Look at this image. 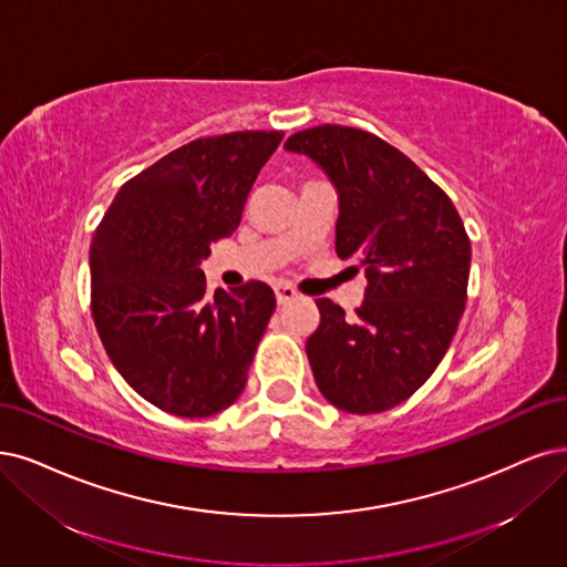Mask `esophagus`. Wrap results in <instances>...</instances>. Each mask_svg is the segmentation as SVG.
Returning a JSON list of instances; mask_svg holds the SVG:
<instances>
[{
	"mask_svg": "<svg viewBox=\"0 0 567 567\" xmlns=\"http://www.w3.org/2000/svg\"><path fill=\"white\" fill-rule=\"evenodd\" d=\"M299 295H297V289L295 287H289V285H276V299H278V303L282 306V303H289V301H295Z\"/></svg>",
	"mask_w": 567,
	"mask_h": 567,
	"instance_id": "esophagus-1",
	"label": "esophagus"
}]
</instances>
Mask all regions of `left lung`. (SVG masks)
<instances>
[{
  "mask_svg": "<svg viewBox=\"0 0 567 567\" xmlns=\"http://www.w3.org/2000/svg\"><path fill=\"white\" fill-rule=\"evenodd\" d=\"M316 161L339 194L337 255L358 259L367 291L354 316L318 299L306 341L324 400L381 413L421 388L455 337L467 301L472 245L451 198L379 135L316 125L285 142Z\"/></svg>",
  "mask_w": 567,
  "mask_h": 567,
  "instance_id": "8db88e82",
  "label": "left lung"
}]
</instances>
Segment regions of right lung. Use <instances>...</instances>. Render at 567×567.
I'll use <instances>...</instances> for the list:
<instances>
[{
	"instance_id": "right-lung-1",
	"label": "right lung",
	"mask_w": 567,
	"mask_h": 567,
	"mask_svg": "<svg viewBox=\"0 0 567 567\" xmlns=\"http://www.w3.org/2000/svg\"><path fill=\"white\" fill-rule=\"evenodd\" d=\"M280 131L198 137L125 182L91 243V310L112 364L165 413L207 417L238 400L276 295L207 291L200 261L228 238Z\"/></svg>"
}]
</instances>
